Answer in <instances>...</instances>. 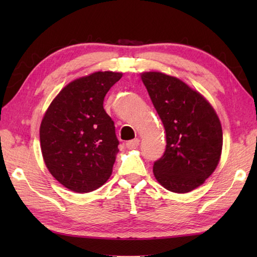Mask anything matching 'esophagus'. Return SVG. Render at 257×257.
<instances>
[{"mask_svg":"<svg viewBox=\"0 0 257 257\" xmlns=\"http://www.w3.org/2000/svg\"><path fill=\"white\" fill-rule=\"evenodd\" d=\"M139 143H140V140L138 138H136V139H133L130 141H127V143H125V146H127V148H129V149H136V148H138Z\"/></svg>","mask_w":257,"mask_h":257,"instance_id":"1","label":"esophagus"}]
</instances>
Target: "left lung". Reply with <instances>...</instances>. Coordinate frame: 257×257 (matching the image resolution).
<instances>
[{"label": "left lung", "instance_id": "8db88e82", "mask_svg": "<svg viewBox=\"0 0 257 257\" xmlns=\"http://www.w3.org/2000/svg\"><path fill=\"white\" fill-rule=\"evenodd\" d=\"M166 130V151L154 165L163 188L187 193L203 184L219 165L223 134L214 109L200 92L177 77L141 74Z\"/></svg>", "mask_w": 257, "mask_h": 257}]
</instances>
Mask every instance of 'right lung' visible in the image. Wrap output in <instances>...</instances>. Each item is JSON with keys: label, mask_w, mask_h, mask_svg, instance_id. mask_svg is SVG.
I'll return each instance as SVG.
<instances>
[{"label": "right lung", "mask_w": 257, "mask_h": 257, "mask_svg": "<svg viewBox=\"0 0 257 257\" xmlns=\"http://www.w3.org/2000/svg\"><path fill=\"white\" fill-rule=\"evenodd\" d=\"M121 73L96 72L59 91L43 117L42 155L52 176L77 193L91 192L111 176L119 141L103 109Z\"/></svg>", "instance_id": "right-lung-1"}]
</instances>
